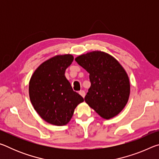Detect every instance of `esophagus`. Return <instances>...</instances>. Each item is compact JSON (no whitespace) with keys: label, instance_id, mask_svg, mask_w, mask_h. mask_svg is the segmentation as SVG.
<instances>
[{"label":"esophagus","instance_id":"esophagus-1","mask_svg":"<svg viewBox=\"0 0 159 159\" xmlns=\"http://www.w3.org/2000/svg\"><path fill=\"white\" fill-rule=\"evenodd\" d=\"M79 94L83 97V98H84L85 95V93L84 90H80V91H79Z\"/></svg>","mask_w":159,"mask_h":159}]
</instances>
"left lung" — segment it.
<instances>
[{"instance_id":"8db88e82","label":"left lung","mask_w":159,"mask_h":159,"mask_svg":"<svg viewBox=\"0 0 159 159\" xmlns=\"http://www.w3.org/2000/svg\"><path fill=\"white\" fill-rule=\"evenodd\" d=\"M75 60L90 74L91 85L85 102L102 118L117 116L130 96V80L125 70L114 57L102 51L83 54Z\"/></svg>"}]
</instances>
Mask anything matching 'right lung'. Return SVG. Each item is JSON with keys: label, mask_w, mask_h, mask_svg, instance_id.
Segmentation results:
<instances>
[{"label": "right lung", "mask_w": 159, "mask_h": 159, "mask_svg": "<svg viewBox=\"0 0 159 159\" xmlns=\"http://www.w3.org/2000/svg\"><path fill=\"white\" fill-rule=\"evenodd\" d=\"M73 60V55L70 54L51 57L35 70L29 80V93L32 105L50 124L66 125L78 104L84 101L73 90L64 75Z\"/></svg>", "instance_id": "1"}]
</instances>
